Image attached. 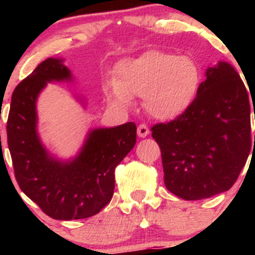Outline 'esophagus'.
<instances>
[{
    "label": "esophagus",
    "instance_id": "obj_1",
    "mask_svg": "<svg viewBox=\"0 0 255 255\" xmlns=\"http://www.w3.org/2000/svg\"><path fill=\"white\" fill-rule=\"evenodd\" d=\"M137 133H138V135H139L140 138L146 137V135L149 134V128L146 127V125H144V123H142V125L138 126Z\"/></svg>",
    "mask_w": 255,
    "mask_h": 255
}]
</instances>
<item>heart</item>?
Returning a JSON list of instances; mask_svg holds the SVG:
<instances>
[{
  "label": "heart",
  "instance_id": "1",
  "mask_svg": "<svg viewBox=\"0 0 255 255\" xmlns=\"http://www.w3.org/2000/svg\"><path fill=\"white\" fill-rule=\"evenodd\" d=\"M201 86L199 64L187 55L150 50L121 63L107 94L121 107L132 106V97H144V109L159 121H173L194 104Z\"/></svg>",
  "mask_w": 255,
  "mask_h": 255
}]
</instances>
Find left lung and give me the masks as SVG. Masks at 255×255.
<instances>
[{
	"instance_id": "obj_1",
	"label": "left lung",
	"mask_w": 255,
	"mask_h": 255,
	"mask_svg": "<svg viewBox=\"0 0 255 255\" xmlns=\"http://www.w3.org/2000/svg\"><path fill=\"white\" fill-rule=\"evenodd\" d=\"M249 101L239 74L220 61L207 69L206 80L184 115L151 127L169 191L192 201L233 186L252 146Z\"/></svg>"
}]
</instances>
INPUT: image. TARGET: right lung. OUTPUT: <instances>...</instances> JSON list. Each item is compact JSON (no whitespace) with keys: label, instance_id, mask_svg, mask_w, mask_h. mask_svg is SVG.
Returning a JSON list of instances; mask_svg holds the SVG:
<instances>
[{"label":"right lung","instance_id":"add662e5","mask_svg":"<svg viewBox=\"0 0 255 255\" xmlns=\"http://www.w3.org/2000/svg\"><path fill=\"white\" fill-rule=\"evenodd\" d=\"M69 81L61 59L49 58L17 85L7 120V143L19 189L54 220L91 217L113 196L115 169L137 140L133 122L91 130L73 160L48 153L37 133L38 95L50 81Z\"/></svg>","mask_w":255,"mask_h":255}]
</instances>
